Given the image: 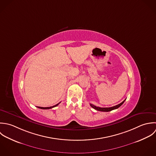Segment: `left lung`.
Wrapping results in <instances>:
<instances>
[{"instance_id": "1", "label": "left lung", "mask_w": 156, "mask_h": 156, "mask_svg": "<svg viewBox=\"0 0 156 156\" xmlns=\"http://www.w3.org/2000/svg\"><path fill=\"white\" fill-rule=\"evenodd\" d=\"M125 101V100H124L122 103L120 104H118L115 106H112V107H109V108H101V107H98V106H96L93 104H90L92 108H93L94 109L98 110V111H103V112H108V111H111L113 109H117L118 108H119L122 104L124 103V102Z\"/></svg>"}]
</instances>
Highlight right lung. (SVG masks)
<instances>
[{
  "instance_id": "1",
  "label": "right lung",
  "mask_w": 156,
  "mask_h": 156,
  "mask_svg": "<svg viewBox=\"0 0 156 156\" xmlns=\"http://www.w3.org/2000/svg\"><path fill=\"white\" fill-rule=\"evenodd\" d=\"M60 102H59L58 104H56L55 105H54V106H50V107H40V106H37L39 108H41V109H51V108H54V107H55V106H57L58 104H60Z\"/></svg>"
}]
</instances>
